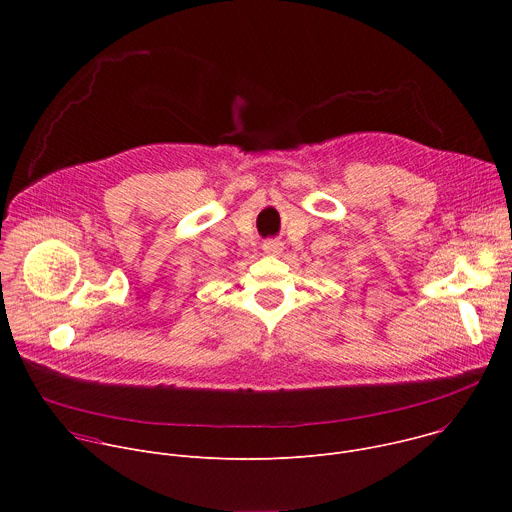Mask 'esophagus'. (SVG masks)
Wrapping results in <instances>:
<instances>
[{
	"instance_id": "esophagus-1",
	"label": "esophagus",
	"mask_w": 512,
	"mask_h": 512,
	"mask_svg": "<svg viewBox=\"0 0 512 512\" xmlns=\"http://www.w3.org/2000/svg\"><path fill=\"white\" fill-rule=\"evenodd\" d=\"M263 251L269 255H279L281 253V243L277 239H269L263 243Z\"/></svg>"
}]
</instances>
